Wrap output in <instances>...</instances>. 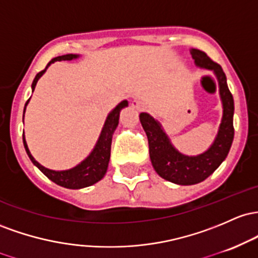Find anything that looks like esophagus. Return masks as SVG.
I'll return each instance as SVG.
<instances>
[{"instance_id": "34e87169", "label": "esophagus", "mask_w": 258, "mask_h": 258, "mask_svg": "<svg viewBox=\"0 0 258 258\" xmlns=\"http://www.w3.org/2000/svg\"><path fill=\"white\" fill-rule=\"evenodd\" d=\"M132 106L133 107H135V108H138V109H140V111H141V109H144V105H143V103H141L140 102V101H138V100H134V101H133V102H132Z\"/></svg>"}]
</instances>
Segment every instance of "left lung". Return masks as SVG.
<instances>
[{
    "instance_id": "8db88e82",
    "label": "left lung",
    "mask_w": 258,
    "mask_h": 258,
    "mask_svg": "<svg viewBox=\"0 0 258 258\" xmlns=\"http://www.w3.org/2000/svg\"><path fill=\"white\" fill-rule=\"evenodd\" d=\"M196 66L212 69L219 83V92L223 102V118L218 135L212 146L196 157L179 153L169 139L161 129L160 123L150 114L140 113L141 125L149 140V151L152 166L157 174L168 181L179 185H192L205 180L221 166L228 156L234 139V100L227 84V77L222 67L207 56L206 52L191 48L190 50Z\"/></svg>"
}]
</instances>
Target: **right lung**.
Here are the masks:
<instances>
[{"label":"right lung","instance_id":"right-lung-1","mask_svg":"<svg viewBox=\"0 0 258 258\" xmlns=\"http://www.w3.org/2000/svg\"><path fill=\"white\" fill-rule=\"evenodd\" d=\"M78 54H64V56H58L54 57L53 59H51L48 62L47 67L51 64V63L56 62V60H71L73 58H77ZM46 67V68H47ZM46 69L39 72L36 74L35 79H34L33 85H31V89H35L37 80L40 79V77L45 73ZM29 100L25 103V107H27ZM128 106V101H121V102L118 105L111 113L107 117L105 126H103L102 132H101L100 139H98L96 146H95L94 151L90 153L88 158L85 161H83L79 166L72 168L69 170H62V172H56V170L47 169V168L42 167L39 162L34 160V157L31 156L30 151L28 149L27 141H25L24 135H23V144H24L25 151H27L29 158L33 162L35 166L39 168L40 170L47 176L50 180L56 183L57 185H60V186L67 187V189H82V187L90 186V185L97 183L98 180L103 178V175L106 174L107 167H108V161L109 156H111V144H112V135H113V132L117 128L118 120H119V112L121 108ZM24 107V112H25Z\"/></svg>","mask_w":258,"mask_h":258}]
</instances>
